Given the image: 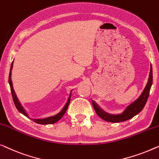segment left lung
I'll return each instance as SVG.
<instances>
[{"mask_svg": "<svg viewBox=\"0 0 159 159\" xmlns=\"http://www.w3.org/2000/svg\"><path fill=\"white\" fill-rule=\"evenodd\" d=\"M152 84H153V70H152V66L151 65L148 80L146 86L144 88L141 94L138 97L137 99H135L131 104H129L122 113L118 114V115H110V114H108L102 110L94 102H92L94 110L100 118L107 122L116 123V122H124L131 119L134 116L140 112L143 109L144 106L146 104L148 98Z\"/></svg>", "mask_w": 159, "mask_h": 159, "instance_id": "left-lung-1", "label": "left lung"}]
</instances>
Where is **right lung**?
Instances as JSON below:
<instances>
[{
  "label": "right lung",
  "instance_id": "right-lung-1",
  "mask_svg": "<svg viewBox=\"0 0 159 159\" xmlns=\"http://www.w3.org/2000/svg\"><path fill=\"white\" fill-rule=\"evenodd\" d=\"M13 61L12 62L11 66V70H10V73H9V78H8V83H9V85H10L11 91V94H12L13 102H14L15 106H16V109H18V110H19V112L23 114V115L24 116H26V117H29L28 115L26 112L25 109H24V107H22L21 103H20V102L19 101V99H18V98L16 97V94L14 90H13V83H12V80H11V70H12V68H13ZM70 97H71V93H70V96H69L68 102H67L66 105H65L62 110L60 111L59 113L57 114V115H55L54 116H52V117L44 118V119H31V120H32L33 121L36 122V123L41 124V125H48V124H54V123H55V122H57L58 120H60V119H61V118L62 117V116L64 115V114L66 113L67 109H68V105H69V104H70Z\"/></svg>",
  "mask_w": 159,
  "mask_h": 159
}]
</instances>
